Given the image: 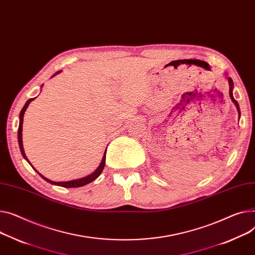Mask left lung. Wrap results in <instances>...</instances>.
Wrapping results in <instances>:
<instances>
[{"mask_svg":"<svg viewBox=\"0 0 255 255\" xmlns=\"http://www.w3.org/2000/svg\"><path fill=\"white\" fill-rule=\"evenodd\" d=\"M228 81H229V85H230V97H231L233 103L236 105L237 110H238V112H239V117H240V108H239V105H238V103H237V100H236V99L234 98V96H233V87H234L233 80L229 77V78H228Z\"/></svg>","mask_w":255,"mask_h":255,"instance_id":"8db88e82","label":"left lung"}]
</instances>
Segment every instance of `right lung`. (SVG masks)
<instances>
[{
    "label": "right lung",
    "instance_id": "obj_1",
    "mask_svg": "<svg viewBox=\"0 0 255 255\" xmlns=\"http://www.w3.org/2000/svg\"><path fill=\"white\" fill-rule=\"evenodd\" d=\"M58 73H59V72H58ZM58 73H56V74H58ZM31 100H33V98H30V99H28V100L26 101V104L24 105V107L22 108V110H21V112H20V115H19V127H18V143H19L20 151H21V154H22L23 158H24L27 162H28V160H27V158H26V156H25V154H24L23 144H22V123H23V115H24V112L26 111V109H27L28 105L30 104ZM106 154H107V149H106L104 158H103V160H101V163H100L99 167L96 169V170H95L92 174H90V175H88V176H86V177L80 178V179H75V180H71V181L56 182V181H52V180H50V179L44 177V176L41 175L39 172H38V173L40 174V176H41L42 178H44V179H45L47 182H49V183H52V184L59 185V186H63V188H79V186H83V185H85V184H88L89 182L93 181L94 179H96V178L100 175L101 172H103L104 168H105V165H106ZM28 163H29V162H28ZM36 171H37V170H36Z\"/></svg>",
    "mask_w": 255,
    "mask_h": 255
}]
</instances>
